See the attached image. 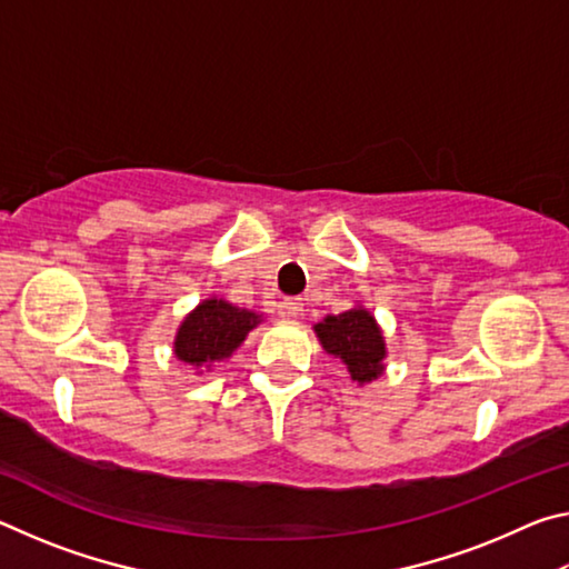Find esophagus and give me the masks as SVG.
I'll return each mask as SVG.
<instances>
[{"label":"esophagus","instance_id":"esophagus-1","mask_svg":"<svg viewBox=\"0 0 569 569\" xmlns=\"http://www.w3.org/2000/svg\"><path fill=\"white\" fill-rule=\"evenodd\" d=\"M283 313L291 316V319H298V316H303V298H286L283 301Z\"/></svg>","mask_w":569,"mask_h":569}]
</instances>
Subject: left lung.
I'll use <instances>...</instances> for the list:
<instances>
[{
    "label": "left lung",
    "mask_w": 569,
    "mask_h": 569,
    "mask_svg": "<svg viewBox=\"0 0 569 569\" xmlns=\"http://www.w3.org/2000/svg\"><path fill=\"white\" fill-rule=\"evenodd\" d=\"M316 333L323 343V349L339 356L346 363L353 381H371L383 371V336L377 321L363 308H353L339 316H329L321 323H316Z\"/></svg>",
    "instance_id": "8db88e82"
}]
</instances>
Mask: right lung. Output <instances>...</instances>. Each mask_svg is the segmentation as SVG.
I'll return each instance as SVG.
<instances>
[{"instance_id":"obj_1","label":"right lung","mask_w":569,"mask_h":569,"mask_svg":"<svg viewBox=\"0 0 569 569\" xmlns=\"http://www.w3.org/2000/svg\"><path fill=\"white\" fill-rule=\"evenodd\" d=\"M256 323H261V316L253 311L210 298L182 321L176 336V356L190 366L223 361L243 343Z\"/></svg>"}]
</instances>
